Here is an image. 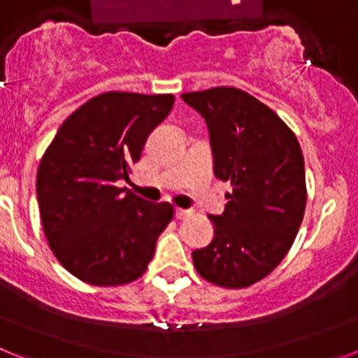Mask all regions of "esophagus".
Instances as JSON below:
<instances>
[{
    "mask_svg": "<svg viewBox=\"0 0 358 358\" xmlns=\"http://www.w3.org/2000/svg\"><path fill=\"white\" fill-rule=\"evenodd\" d=\"M189 215H192V211H189V210H182V208H176V218H179V220H181V218L189 217Z\"/></svg>",
    "mask_w": 358,
    "mask_h": 358,
    "instance_id": "esophagus-1",
    "label": "esophagus"
}]
</instances>
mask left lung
<instances>
[{
	"label": "left lung",
	"mask_w": 358,
	"mask_h": 358,
	"mask_svg": "<svg viewBox=\"0 0 358 358\" xmlns=\"http://www.w3.org/2000/svg\"><path fill=\"white\" fill-rule=\"evenodd\" d=\"M204 118L213 172L233 188L222 215H208L215 236L192 252L197 273L227 289L264 280L292 248L306 206L305 159L283 120L236 87L185 93Z\"/></svg>",
	"instance_id": "obj_1"
}]
</instances>
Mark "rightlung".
I'll return each mask as SVG.
<instances>
[{
	"instance_id": "add662e5",
	"label": "right lung",
	"mask_w": 358,
	"mask_h": 358,
	"mask_svg": "<svg viewBox=\"0 0 358 358\" xmlns=\"http://www.w3.org/2000/svg\"><path fill=\"white\" fill-rule=\"evenodd\" d=\"M173 100V94H98L68 116L41 159L44 235L62 267L90 285L138 280L173 218L169 202H147L116 186L129 179Z\"/></svg>"
}]
</instances>
